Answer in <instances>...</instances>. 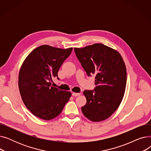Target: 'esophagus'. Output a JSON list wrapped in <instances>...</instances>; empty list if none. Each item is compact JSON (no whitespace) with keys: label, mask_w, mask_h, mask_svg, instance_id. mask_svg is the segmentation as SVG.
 I'll list each match as a JSON object with an SVG mask.
<instances>
[{"label":"esophagus","mask_w":151,"mask_h":151,"mask_svg":"<svg viewBox=\"0 0 151 151\" xmlns=\"http://www.w3.org/2000/svg\"><path fill=\"white\" fill-rule=\"evenodd\" d=\"M80 93H75V92H73L72 93V96L73 97H78L79 96H80Z\"/></svg>","instance_id":"34e87169"}]
</instances>
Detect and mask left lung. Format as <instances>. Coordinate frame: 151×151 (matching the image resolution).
<instances>
[{
	"label": "left lung",
	"mask_w": 151,
	"mask_h": 151,
	"mask_svg": "<svg viewBox=\"0 0 151 151\" xmlns=\"http://www.w3.org/2000/svg\"><path fill=\"white\" fill-rule=\"evenodd\" d=\"M74 51L87 75L96 76V88L83 92L87 102L82 112L93 122L104 121L115 112L124 97L127 83L124 60L117 51L101 43Z\"/></svg>",
	"instance_id": "1"
}]
</instances>
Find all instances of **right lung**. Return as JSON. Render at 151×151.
I'll return each mask as SVG.
<instances>
[{
	"instance_id": "obj_1",
	"label": "right lung",
	"mask_w": 151,
	"mask_h": 151,
	"mask_svg": "<svg viewBox=\"0 0 151 151\" xmlns=\"http://www.w3.org/2000/svg\"><path fill=\"white\" fill-rule=\"evenodd\" d=\"M73 48L60 49L42 45L32 51L20 68L18 86L22 100L34 116L51 120L59 116L71 92L51 86L52 78L59 80L58 71Z\"/></svg>"
}]
</instances>
